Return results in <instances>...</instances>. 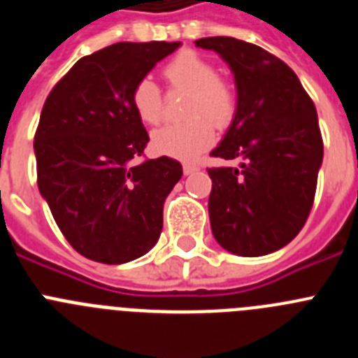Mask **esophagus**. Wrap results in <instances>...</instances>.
<instances>
[{
	"instance_id": "esophagus-1",
	"label": "esophagus",
	"mask_w": 358,
	"mask_h": 358,
	"mask_svg": "<svg viewBox=\"0 0 358 358\" xmlns=\"http://www.w3.org/2000/svg\"><path fill=\"white\" fill-rule=\"evenodd\" d=\"M199 166L197 164H192V163H185L182 164V172H185V176H189V173L197 172Z\"/></svg>"
}]
</instances>
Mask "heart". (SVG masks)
Listing matches in <instances>:
<instances>
[{
	"instance_id": "heart-1",
	"label": "heart",
	"mask_w": 358,
	"mask_h": 358,
	"mask_svg": "<svg viewBox=\"0 0 358 358\" xmlns=\"http://www.w3.org/2000/svg\"><path fill=\"white\" fill-rule=\"evenodd\" d=\"M163 75L172 90L188 91L185 115L188 120L169 123L152 134V147L163 156L195 159L215 141L213 121L226 127L236 110V91L229 78L218 75L213 62L194 50H182L166 62ZM136 116L147 125H156L163 116V93L152 78L143 77L131 91Z\"/></svg>"
}]
</instances>
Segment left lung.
<instances>
[{
  "label": "left lung",
  "mask_w": 358,
  "mask_h": 358,
  "mask_svg": "<svg viewBox=\"0 0 358 358\" xmlns=\"http://www.w3.org/2000/svg\"><path fill=\"white\" fill-rule=\"evenodd\" d=\"M236 82V113L210 156L240 166L208 169L210 222L224 249L264 256L285 248L303 229L314 204L322 163L317 113L296 73L267 50L235 39L204 37Z\"/></svg>",
  "instance_id": "1"
}]
</instances>
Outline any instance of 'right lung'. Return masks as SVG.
I'll use <instances>...</instances> for the list:
<instances>
[{
	"mask_svg": "<svg viewBox=\"0 0 358 358\" xmlns=\"http://www.w3.org/2000/svg\"><path fill=\"white\" fill-rule=\"evenodd\" d=\"M181 43H116L78 59L50 91L34 138L37 186L69 245L127 264L156 245L163 204L182 176L172 157L143 156L148 134L131 91Z\"/></svg>",
	"mask_w": 358,
	"mask_h": 358,
	"instance_id": "obj_1",
	"label": "right lung"
}]
</instances>
